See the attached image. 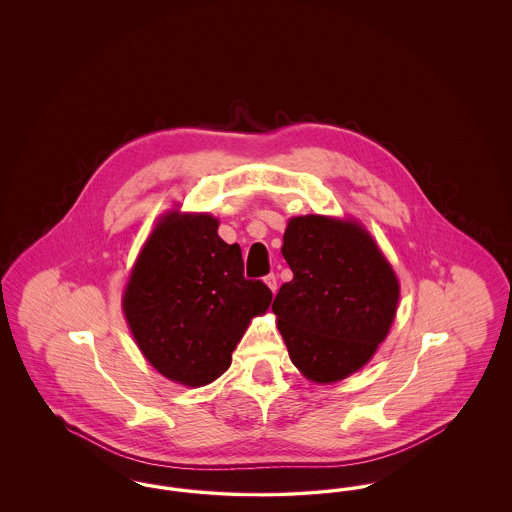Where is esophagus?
Here are the masks:
<instances>
[{"instance_id":"esophagus-1","label":"esophagus","mask_w":512,"mask_h":512,"mask_svg":"<svg viewBox=\"0 0 512 512\" xmlns=\"http://www.w3.org/2000/svg\"><path fill=\"white\" fill-rule=\"evenodd\" d=\"M265 284L272 290V293L276 292V290H278V278H276V274H267V276H265Z\"/></svg>"}]
</instances>
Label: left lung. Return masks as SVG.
Wrapping results in <instances>:
<instances>
[{
    "label": "left lung",
    "instance_id": "1",
    "mask_svg": "<svg viewBox=\"0 0 512 512\" xmlns=\"http://www.w3.org/2000/svg\"><path fill=\"white\" fill-rule=\"evenodd\" d=\"M282 255L293 278L272 311L293 365L318 384L353 374L390 332L399 301L390 263L359 224L320 215L288 222Z\"/></svg>",
    "mask_w": 512,
    "mask_h": 512
}]
</instances>
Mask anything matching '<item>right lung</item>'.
<instances>
[{"instance_id": "1", "label": "right lung", "mask_w": 512, "mask_h": 512, "mask_svg": "<svg viewBox=\"0 0 512 512\" xmlns=\"http://www.w3.org/2000/svg\"><path fill=\"white\" fill-rule=\"evenodd\" d=\"M211 215L171 213L149 236L130 274L122 309L147 361L184 386H205L232 363L249 320L272 292L247 280L240 245Z\"/></svg>"}]
</instances>
